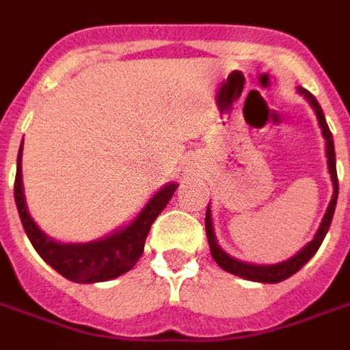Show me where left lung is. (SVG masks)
Here are the masks:
<instances>
[{
    "label": "left lung",
    "mask_w": 350,
    "mask_h": 350,
    "mask_svg": "<svg viewBox=\"0 0 350 350\" xmlns=\"http://www.w3.org/2000/svg\"><path fill=\"white\" fill-rule=\"evenodd\" d=\"M298 92L306 97V99L311 103V107L315 110L317 120H319V125H321V131H323V137L326 140V159H328V172L332 176V185H334V195H332L330 204H328V210L324 213L323 223L317 230L315 238L300 251L296 253L293 258H288L285 262L279 264H268V266H262V264H250L242 262V260H236L230 255H227L225 251L221 250L219 243L215 240V232H213V223H212V213H210V204H208V210H206V236H208V243H210V251H212V257L215 262L219 264L221 268L228 273H234L238 278L250 279V281H258V283H279V281H285L286 278L294 275L296 271L300 270L304 264L308 262L309 258L313 257L317 253V250L321 247L324 236L330 228L332 217H334V210H336V202H338V170H336V150H334V138H332V133L328 129V123L324 120V112L319 100L304 88H298Z\"/></svg>",
    "instance_id": "8db88e82"
}]
</instances>
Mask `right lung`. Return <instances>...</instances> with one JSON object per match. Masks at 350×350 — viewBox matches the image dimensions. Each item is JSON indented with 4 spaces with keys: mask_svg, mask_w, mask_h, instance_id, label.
<instances>
[{
    "mask_svg": "<svg viewBox=\"0 0 350 350\" xmlns=\"http://www.w3.org/2000/svg\"><path fill=\"white\" fill-rule=\"evenodd\" d=\"M176 187L178 183L165 185L159 193L153 195L144 210L138 213L137 219L103 240L90 243L54 242L35 225V221L27 212L24 185H22V146H20L16 178H14V200H16L22 227L44 262L50 264L57 273H62L69 281L99 283L122 275L137 264L140 255L144 253L146 236L152 228V223L165 210L168 200L174 195Z\"/></svg>",
    "mask_w": 350,
    "mask_h": 350,
    "instance_id": "add662e5",
    "label": "right lung"
}]
</instances>
